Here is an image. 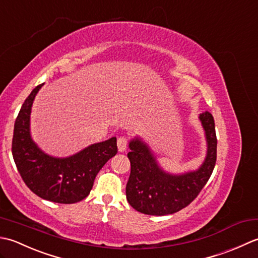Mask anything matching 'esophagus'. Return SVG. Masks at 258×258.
I'll return each mask as SVG.
<instances>
[{"instance_id":"34e87169","label":"esophagus","mask_w":258,"mask_h":258,"mask_svg":"<svg viewBox=\"0 0 258 258\" xmlns=\"http://www.w3.org/2000/svg\"><path fill=\"white\" fill-rule=\"evenodd\" d=\"M117 145H118L119 151H124L128 147V138H127V137H120V138H118Z\"/></svg>"}]
</instances>
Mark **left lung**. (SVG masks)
<instances>
[{
	"instance_id": "left-lung-1",
	"label": "left lung",
	"mask_w": 258,
	"mask_h": 258,
	"mask_svg": "<svg viewBox=\"0 0 258 258\" xmlns=\"http://www.w3.org/2000/svg\"><path fill=\"white\" fill-rule=\"evenodd\" d=\"M206 133L208 150L203 166L197 171L172 176L162 171L140 140L130 143L128 158L131 170L125 187L128 203L146 215L164 216L187 207L206 185L217 159V138L213 114L205 111L199 115Z\"/></svg>"
}]
</instances>
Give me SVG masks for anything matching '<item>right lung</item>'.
<instances>
[{
    "label": "right lung",
    "instance_id": "right-lung-1",
    "mask_svg": "<svg viewBox=\"0 0 258 258\" xmlns=\"http://www.w3.org/2000/svg\"><path fill=\"white\" fill-rule=\"evenodd\" d=\"M39 85L25 99L14 123L12 155L25 185L35 195L59 204L85 199L94 178L106 162L118 152L117 138L94 144L68 158H53L42 152L30 136V113Z\"/></svg>",
    "mask_w": 258,
    "mask_h": 258
}]
</instances>
